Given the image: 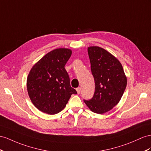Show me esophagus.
I'll use <instances>...</instances> for the list:
<instances>
[{"mask_svg": "<svg viewBox=\"0 0 151 151\" xmlns=\"http://www.w3.org/2000/svg\"><path fill=\"white\" fill-rule=\"evenodd\" d=\"M76 91H77V92H78V94H80V92H81V88L80 87L76 88Z\"/></svg>", "mask_w": 151, "mask_h": 151, "instance_id": "34e87169", "label": "esophagus"}]
</instances>
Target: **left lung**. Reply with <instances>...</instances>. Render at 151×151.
<instances>
[{
	"label": "left lung",
	"mask_w": 151,
	"mask_h": 151,
	"mask_svg": "<svg viewBox=\"0 0 151 151\" xmlns=\"http://www.w3.org/2000/svg\"><path fill=\"white\" fill-rule=\"evenodd\" d=\"M87 50L95 92L91 99L83 101L93 112L103 114L112 109L121 100L127 78L121 63L110 53L98 46H90Z\"/></svg>",
	"instance_id": "left-lung-1"
}]
</instances>
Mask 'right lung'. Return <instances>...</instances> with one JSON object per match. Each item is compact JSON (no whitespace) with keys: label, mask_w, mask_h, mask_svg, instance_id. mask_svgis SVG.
I'll return each instance as SVG.
<instances>
[{"label":"right lung","mask_w":151,"mask_h":151,"mask_svg":"<svg viewBox=\"0 0 151 151\" xmlns=\"http://www.w3.org/2000/svg\"><path fill=\"white\" fill-rule=\"evenodd\" d=\"M71 50L57 48L48 53L34 65L27 80L30 100L38 110L53 115L66 106L76 91L71 87L65 65L71 55Z\"/></svg>","instance_id":"add662e5"}]
</instances>
